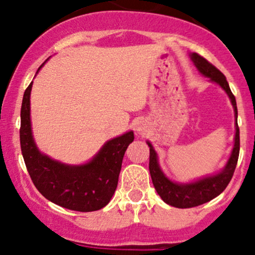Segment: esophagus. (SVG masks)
Returning a JSON list of instances; mask_svg holds the SVG:
<instances>
[{
    "instance_id": "obj_1",
    "label": "esophagus",
    "mask_w": 255,
    "mask_h": 255,
    "mask_svg": "<svg viewBox=\"0 0 255 255\" xmlns=\"http://www.w3.org/2000/svg\"><path fill=\"white\" fill-rule=\"evenodd\" d=\"M135 131H136L137 134H139V135H144L146 130H145V128L142 127V126H136V127H135Z\"/></svg>"
}]
</instances>
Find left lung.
Listing matches in <instances>:
<instances>
[{
  "label": "left lung",
  "mask_w": 255,
  "mask_h": 255,
  "mask_svg": "<svg viewBox=\"0 0 255 255\" xmlns=\"http://www.w3.org/2000/svg\"><path fill=\"white\" fill-rule=\"evenodd\" d=\"M192 62L197 67L200 74L209 78L210 81L216 83L225 91L229 97L231 105L235 113V137H234V147L231 150L230 157L227 164L221 171L213 175H209L192 182H175L171 181L164 171L160 168L158 162V154L154 151L153 146L150 141H146L150 146V174L154 188L162 200L170 206L178 207V209H189V207L199 206V205L207 203L213 198L218 197L222 192L227 188L229 184L234 171H235L236 164H238L239 153H240V129L238 126V107H236V99L231 93V90L228 84L227 79L221 71H218L213 64L205 60L200 55L192 52L189 54Z\"/></svg>",
  "instance_id": "left-lung-1"
}]
</instances>
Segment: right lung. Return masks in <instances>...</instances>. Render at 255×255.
I'll return each instance as SVG.
<instances>
[{
    "label": "right lung",
    "mask_w": 255,
    "mask_h": 255,
    "mask_svg": "<svg viewBox=\"0 0 255 255\" xmlns=\"http://www.w3.org/2000/svg\"><path fill=\"white\" fill-rule=\"evenodd\" d=\"M32 84L33 81L25 91L20 114V145L32 182L43 197L64 209L80 212L103 209L116 191L125 152L134 140L133 130L105 142L84 164L72 165L52 159L39 151L32 134Z\"/></svg>",
    "instance_id": "right-lung-1"
}]
</instances>
